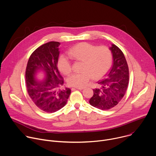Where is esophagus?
<instances>
[{
    "label": "esophagus",
    "mask_w": 156,
    "mask_h": 156,
    "mask_svg": "<svg viewBox=\"0 0 156 156\" xmlns=\"http://www.w3.org/2000/svg\"><path fill=\"white\" fill-rule=\"evenodd\" d=\"M75 89H77V90H83V89H84L83 87H75Z\"/></svg>",
    "instance_id": "1"
}]
</instances>
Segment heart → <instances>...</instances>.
<instances>
[{
	"instance_id": "heart-1",
	"label": "heart",
	"mask_w": 156,
	"mask_h": 156,
	"mask_svg": "<svg viewBox=\"0 0 156 156\" xmlns=\"http://www.w3.org/2000/svg\"><path fill=\"white\" fill-rule=\"evenodd\" d=\"M69 55L75 60L83 61L82 72L73 73L67 80L70 86L83 87L91 79H99L109 70L112 63V53L107 46L98 47L88 42H81L68 51ZM58 67L65 75L69 74L72 70L70 58L64 55L58 60Z\"/></svg>"
}]
</instances>
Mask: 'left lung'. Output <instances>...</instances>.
I'll use <instances>...</instances> for the list:
<instances>
[{"label":"left lung","mask_w":156,"mask_h":156,"mask_svg":"<svg viewBox=\"0 0 156 156\" xmlns=\"http://www.w3.org/2000/svg\"><path fill=\"white\" fill-rule=\"evenodd\" d=\"M114 63L105 78L98 82L99 88L93 90L94 95L90 104L101 110H108L116 106L123 99L129 82L128 66L122 51L115 44L110 48Z\"/></svg>","instance_id":"obj_1"}]
</instances>
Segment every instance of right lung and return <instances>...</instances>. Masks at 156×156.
Listing matches in <instances>:
<instances>
[{"label": "right lung", "instance_id": "add662e5", "mask_svg": "<svg viewBox=\"0 0 156 156\" xmlns=\"http://www.w3.org/2000/svg\"><path fill=\"white\" fill-rule=\"evenodd\" d=\"M60 44L51 41L37 48L30 55L26 69L28 93L34 104L47 113L55 112L64 107L71 93L70 88H60L64 80L57 67ZM37 70L46 73L47 78L42 82L34 78Z\"/></svg>", "mask_w": 156, "mask_h": 156}]
</instances>
